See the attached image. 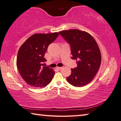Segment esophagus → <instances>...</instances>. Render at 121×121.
<instances>
[{"label":"esophagus","instance_id":"obj_1","mask_svg":"<svg viewBox=\"0 0 121 121\" xmlns=\"http://www.w3.org/2000/svg\"><path fill=\"white\" fill-rule=\"evenodd\" d=\"M61 68H62V67H56V69H58V70H60Z\"/></svg>","mask_w":121,"mask_h":121}]
</instances>
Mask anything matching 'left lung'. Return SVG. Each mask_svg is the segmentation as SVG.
I'll return each instance as SVG.
<instances>
[{
  "instance_id": "8db88e82",
  "label": "left lung",
  "mask_w": 121,
  "mask_h": 121,
  "mask_svg": "<svg viewBox=\"0 0 121 121\" xmlns=\"http://www.w3.org/2000/svg\"><path fill=\"white\" fill-rule=\"evenodd\" d=\"M70 46L71 59L76 60L77 67L71 69L67 81L74 86L86 85L97 74L101 61L98 44L91 35L77 29L59 32Z\"/></svg>"
}]
</instances>
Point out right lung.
<instances>
[{"label": "right lung", "mask_w": 121, "mask_h": 121, "mask_svg": "<svg viewBox=\"0 0 121 121\" xmlns=\"http://www.w3.org/2000/svg\"><path fill=\"white\" fill-rule=\"evenodd\" d=\"M59 35L58 32L34 34L20 47L16 65L27 84L36 88L43 87L52 81L55 72L45 67V62L47 60L44 56L49 45Z\"/></svg>", "instance_id": "add662e5"}]
</instances>
